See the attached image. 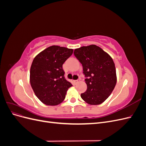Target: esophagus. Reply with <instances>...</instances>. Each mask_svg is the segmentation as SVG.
Listing matches in <instances>:
<instances>
[{
  "label": "esophagus",
  "instance_id": "34e87169",
  "mask_svg": "<svg viewBox=\"0 0 146 146\" xmlns=\"http://www.w3.org/2000/svg\"><path fill=\"white\" fill-rule=\"evenodd\" d=\"M79 81L77 80H73V82H74V84H76V83H77Z\"/></svg>",
  "mask_w": 146,
  "mask_h": 146
}]
</instances>
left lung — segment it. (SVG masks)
I'll return each mask as SVG.
<instances>
[{
    "label": "left lung",
    "instance_id": "obj_1",
    "mask_svg": "<svg viewBox=\"0 0 146 146\" xmlns=\"http://www.w3.org/2000/svg\"><path fill=\"white\" fill-rule=\"evenodd\" d=\"M83 66L87 90L82 99L90 105H99L111 94L117 82L115 64L110 55L100 47L91 44L74 50Z\"/></svg>",
    "mask_w": 146,
    "mask_h": 146
}]
</instances>
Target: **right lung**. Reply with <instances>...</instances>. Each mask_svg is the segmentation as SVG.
<instances>
[{"instance_id": "right-lung-1", "label": "right lung", "mask_w": 146, "mask_h": 146, "mask_svg": "<svg viewBox=\"0 0 146 146\" xmlns=\"http://www.w3.org/2000/svg\"><path fill=\"white\" fill-rule=\"evenodd\" d=\"M73 50L54 45L39 53L33 59L30 71V85L35 95L45 105L61 104L72 86L64 78L63 64Z\"/></svg>"}]
</instances>
